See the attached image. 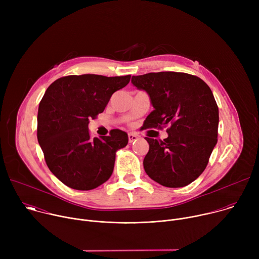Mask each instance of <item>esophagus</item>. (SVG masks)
<instances>
[{
    "label": "esophagus",
    "instance_id": "1",
    "mask_svg": "<svg viewBox=\"0 0 259 259\" xmlns=\"http://www.w3.org/2000/svg\"><path fill=\"white\" fill-rule=\"evenodd\" d=\"M128 138H129V142L132 143V142H134V141L137 140V135L134 134V133H129V134H128Z\"/></svg>",
    "mask_w": 259,
    "mask_h": 259
}]
</instances>
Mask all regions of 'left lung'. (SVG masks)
<instances>
[{
	"label": "left lung",
	"mask_w": 259,
	"mask_h": 259,
	"mask_svg": "<svg viewBox=\"0 0 259 259\" xmlns=\"http://www.w3.org/2000/svg\"><path fill=\"white\" fill-rule=\"evenodd\" d=\"M131 83L154 107L145 128L169 126L164 141L145 137L146 174L167 188L188 186L203 173L217 143L219 114L211 89L196 76L175 71L133 76Z\"/></svg>",
	"instance_id": "left-lung-1"
}]
</instances>
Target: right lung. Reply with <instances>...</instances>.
Wrapping results in <instances>:
<instances>
[{"label":"right lung","mask_w":259,"mask_h":259,"mask_svg":"<svg viewBox=\"0 0 259 259\" xmlns=\"http://www.w3.org/2000/svg\"><path fill=\"white\" fill-rule=\"evenodd\" d=\"M130 76H67L46 90L38 110V141L50 171L70 189L93 190L112 175L117 152L128 134L115 129L91 138L89 121L102 113L112 95Z\"/></svg>","instance_id":"add662e5"}]
</instances>
